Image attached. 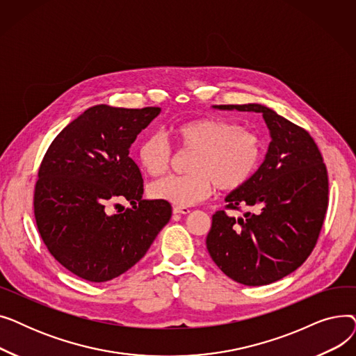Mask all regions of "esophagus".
Segmentation results:
<instances>
[{"instance_id":"obj_1","label":"esophagus","mask_w":356,"mask_h":356,"mask_svg":"<svg viewBox=\"0 0 356 356\" xmlns=\"http://www.w3.org/2000/svg\"><path fill=\"white\" fill-rule=\"evenodd\" d=\"M191 212V209L188 207H173V213H179V215H188Z\"/></svg>"}]
</instances>
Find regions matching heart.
<instances>
[{
    "mask_svg": "<svg viewBox=\"0 0 356 356\" xmlns=\"http://www.w3.org/2000/svg\"><path fill=\"white\" fill-rule=\"evenodd\" d=\"M172 134L179 149L193 152L188 163L189 175L163 177L149 186L148 193L176 207H192L204 200L215 186L222 192L241 189L251 180L263 159L261 137L223 118L183 121L172 128ZM172 159V147L163 136L149 134L141 140L138 161L147 175H164Z\"/></svg>",
    "mask_w": 356,
    "mask_h": 356,
    "instance_id": "b5f03b06",
    "label": "heart"
}]
</instances>
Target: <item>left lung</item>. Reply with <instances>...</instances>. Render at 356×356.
Returning <instances> with one entry per match:
<instances>
[{
  "label": "left lung",
  "mask_w": 356,
  "mask_h": 356,
  "mask_svg": "<svg viewBox=\"0 0 356 356\" xmlns=\"http://www.w3.org/2000/svg\"><path fill=\"white\" fill-rule=\"evenodd\" d=\"M263 114L271 133L264 163L251 180L227 196L207 238L215 264L234 282L266 286L300 267L316 247L329 203V179L312 136L273 109L218 105ZM250 211L235 220L227 210Z\"/></svg>",
  "instance_id": "obj_1"
}]
</instances>
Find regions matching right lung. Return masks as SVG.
<instances>
[{
	"label": "right lung",
	"mask_w": 356,
	"mask_h": 356,
	"mask_svg": "<svg viewBox=\"0 0 356 356\" xmlns=\"http://www.w3.org/2000/svg\"><path fill=\"white\" fill-rule=\"evenodd\" d=\"M161 108L95 105L49 145L33 207L49 252L86 282L104 283L145 255L172 218L165 200H144V180L129 147ZM127 198L135 207L111 212Z\"/></svg>",
	"instance_id": "1"
}]
</instances>
